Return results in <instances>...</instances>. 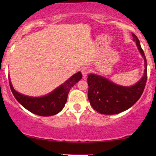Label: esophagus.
I'll return each mask as SVG.
<instances>
[{"mask_svg":"<svg viewBox=\"0 0 156 156\" xmlns=\"http://www.w3.org/2000/svg\"><path fill=\"white\" fill-rule=\"evenodd\" d=\"M89 72V69L87 67H83L82 69V74L84 77H85Z\"/></svg>","mask_w":156,"mask_h":156,"instance_id":"1","label":"esophagus"}]
</instances>
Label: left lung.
Segmentation results:
<instances>
[{
	"label": "left lung",
	"instance_id": "obj_1",
	"mask_svg": "<svg viewBox=\"0 0 156 156\" xmlns=\"http://www.w3.org/2000/svg\"><path fill=\"white\" fill-rule=\"evenodd\" d=\"M138 50L144 59L145 69L142 78L131 87L114 84L105 77L90 74L87 78L88 99L91 106L102 114H116L131 108L140 99L147 81V62L137 36L132 33Z\"/></svg>",
	"mask_w": 156,
	"mask_h": 156
}]
</instances>
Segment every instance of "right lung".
<instances>
[{"mask_svg":"<svg viewBox=\"0 0 156 156\" xmlns=\"http://www.w3.org/2000/svg\"><path fill=\"white\" fill-rule=\"evenodd\" d=\"M82 78V73L79 72L49 94L40 97H27L18 93L12 87L10 78L9 84L12 94L23 107L38 116H50L58 114L62 110L67 102L70 89Z\"/></svg>","mask_w":156,"mask_h":156,"instance_id":"add662e5","label":"right lung"}]
</instances>
